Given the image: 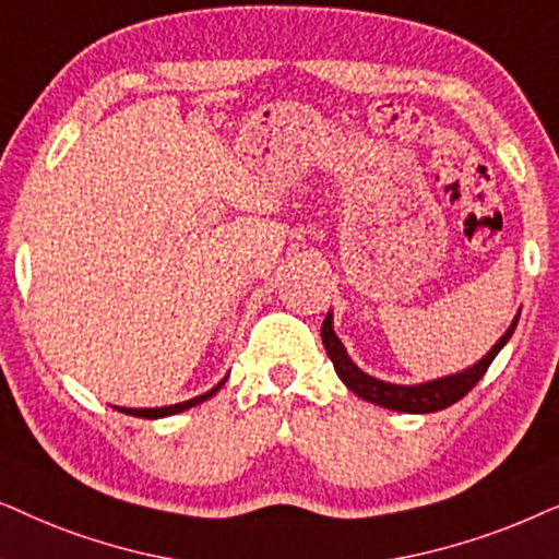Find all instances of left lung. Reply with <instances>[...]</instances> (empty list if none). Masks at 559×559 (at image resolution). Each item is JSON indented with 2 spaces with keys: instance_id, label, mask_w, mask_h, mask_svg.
<instances>
[{
  "instance_id": "left-lung-1",
  "label": "left lung",
  "mask_w": 559,
  "mask_h": 559,
  "mask_svg": "<svg viewBox=\"0 0 559 559\" xmlns=\"http://www.w3.org/2000/svg\"><path fill=\"white\" fill-rule=\"evenodd\" d=\"M516 322H519V317L513 319L503 337L493 345V349H490L483 360L475 362L473 368L463 370V373L440 378V381L421 383V385L385 383V381H378V378H373V376L362 373V370L357 368L353 360H349L345 347H342L337 334H334L332 314H326L324 324H322V342H324V349H326V355H330L334 370H337L340 381L345 383L349 391L357 393L360 399H366V401H370V404H378L383 408H393V412L431 414V412H442V408L452 406L455 401L463 399L465 393L473 391V385L478 383L483 376H486V370L490 362H493L498 349L509 342L513 330H516Z\"/></svg>"
}]
</instances>
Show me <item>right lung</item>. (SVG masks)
I'll return each mask as SVG.
<instances>
[{
    "mask_svg": "<svg viewBox=\"0 0 559 559\" xmlns=\"http://www.w3.org/2000/svg\"><path fill=\"white\" fill-rule=\"evenodd\" d=\"M227 381V378H225ZM225 381L222 383H217L214 385L212 391H206V393H202V396H197V399H191V401H183V404H174V406H163V408H119V412L122 414H132V416H140V419H160V416H170V414H178V412H186V408H191V406H197V404H202V401H206V399H212L214 393H217L222 385H225Z\"/></svg>",
    "mask_w": 559,
    "mask_h": 559,
    "instance_id": "obj_1",
    "label": "right lung"
}]
</instances>
